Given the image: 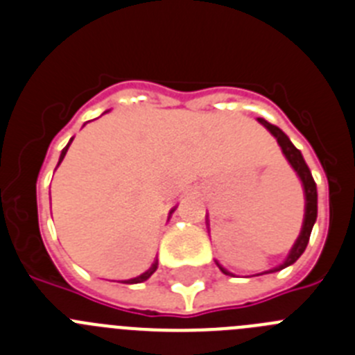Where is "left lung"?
Wrapping results in <instances>:
<instances>
[{"instance_id": "left-lung-1", "label": "left lung", "mask_w": 355, "mask_h": 355, "mask_svg": "<svg viewBox=\"0 0 355 355\" xmlns=\"http://www.w3.org/2000/svg\"><path fill=\"white\" fill-rule=\"evenodd\" d=\"M258 122H260L261 125H263L265 129L269 130L274 138L277 139V145H279L281 150H283V154H285L286 161L292 164V168L295 170V173L299 175V178H301L302 187H304V194H306V214H304V223H302L301 235L297 237L295 244H293L292 249H290V253H288V257H286V260L283 261L281 265H277V267H274V269L267 270V272H277V270L285 269V267H288V265L295 263L297 258L304 253L306 245H308L313 225H315V221H317V184H315V180H313L311 171H309L308 164H306L304 157H302L301 150H297L295 146H293V143L290 141L288 136H286V134L283 132L279 127L272 125V123H269L267 120H263V118H258ZM217 267L221 269L223 274H226V276H232V272H228V270H226L223 265L217 263Z\"/></svg>"}]
</instances>
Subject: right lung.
<instances>
[{
	"label": "right lung",
	"mask_w": 355,
	"mask_h": 355,
	"mask_svg": "<svg viewBox=\"0 0 355 355\" xmlns=\"http://www.w3.org/2000/svg\"><path fill=\"white\" fill-rule=\"evenodd\" d=\"M69 145H70V143H69ZM69 145H67L65 148H63L62 155H60V162H62V161H63V157H65V154H67V148H69ZM60 162H58V164H60ZM173 212H175V209H171V210H170V214H173ZM157 265H159V261L155 260L154 263H152V267H150L148 270H145V272H143V274H139L138 277H132V279L120 281V283H129V285H132V283H143V281H146V279H148V277L152 276V274H154L155 270H157Z\"/></svg>",
	"instance_id": "1"
}]
</instances>
